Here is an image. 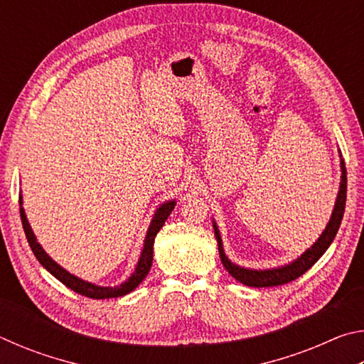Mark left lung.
<instances>
[{
	"mask_svg": "<svg viewBox=\"0 0 364 364\" xmlns=\"http://www.w3.org/2000/svg\"><path fill=\"white\" fill-rule=\"evenodd\" d=\"M341 170H342L341 186H338V194L336 199L334 210H332L329 223L326 225V230L323 231L321 236L318 237V241L313 244L310 249L305 250L304 254L297 258V260H294L289 264H284V267L271 268V269H249V268H242V267H239V264L232 263L230 258L225 255L220 231L217 228V223L213 221V230H215V237H217V242H218L220 258H221V263H223V267L226 268L228 273H230L234 279L242 282V284H245V286L273 287V286L287 284V282L300 278L305 271L310 269L313 264H315L319 258L323 257L324 252L328 250L332 241H334L336 234L338 231V226H341V223H342L343 212H345V200H347V170H345L343 159H341Z\"/></svg>",
	"mask_w": 364,
	"mask_h": 364,
	"instance_id": "obj_1",
	"label": "left lung"
}]
</instances>
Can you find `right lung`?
I'll return each mask as SVG.
<instances>
[{
	"label": "right lung",
	"mask_w": 364,
	"mask_h": 364,
	"mask_svg": "<svg viewBox=\"0 0 364 364\" xmlns=\"http://www.w3.org/2000/svg\"><path fill=\"white\" fill-rule=\"evenodd\" d=\"M19 204H21V220H22V226H23V231H26V236H27V241L30 249L36 257V260H38L43 267H45L49 273H51L54 278L59 279L63 284H65L69 289H72L73 292H77L80 295H85V297H90V299H115V297H122V295H127L130 294L132 291H134L143 279L147 276V273L151 271L152 267V254H154V239H156L157 232L160 231V228L164 226L165 220L168 218V215L173 210L176 202L175 200H167L165 204L160 205L156 213H154V218L149 225V230L146 232V239H144V247L143 252H141V257L138 260L136 268H134L133 274L128 278L123 284L120 286H115V287H102V286H96L93 282H88V281H83L77 278L75 274H70L69 271L64 269L60 264H58L56 262L53 260L51 257H49L45 250H43L41 245L36 242V237L32 231V228L28 225V220H27V215L26 210H23L22 207V196L19 197Z\"/></svg>",
	"instance_id": "add662e5"
}]
</instances>
